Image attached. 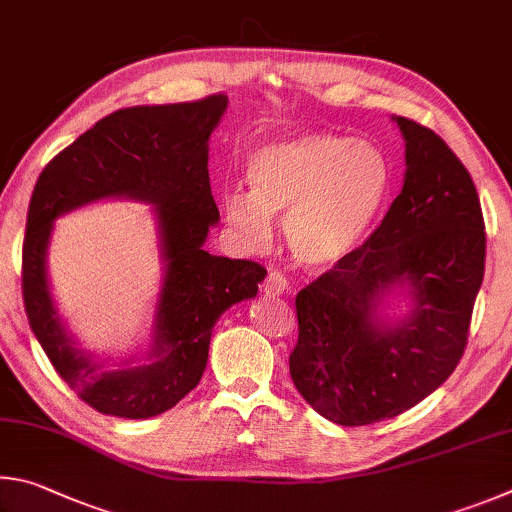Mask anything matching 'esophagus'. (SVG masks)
I'll use <instances>...</instances> for the list:
<instances>
[{"label": "esophagus", "mask_w": 512, "mask_h": 512, "mask_svg": "<svg viewBox=\"0 0 512 512\" xmlns=\"http://www.w3.org/2000/svg\"><path fill=\"white\" fill-rule=\"evenodd\" d=\"M288 290V279L281 272H270L267 274V279L263 283V292L267 297H281V294Z\"/></svg>", "instance_id": "34e87169"}]
</instances>
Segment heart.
<instances>
[{
	"mask_svg": "<svg viewBox=\"0 0 512 512\" xmlns=\"http://www.w3.org/2000/svg\"><path fill=\"white\" fill-rule=\"evenodd\" d=\"M251 191L229 188L224 215L249 247L272 238V218L294 261L326 270L346 261L369 236L389 200L393 170L369 141L306 132L263 148L249 164Z\"/></svg>",
	"mask_w": 512,
	"mask_h": 512,
	"instance_id": "1",
	"label": "heart"
}]
</instances>
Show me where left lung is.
<instances>
[{
  "label": "left lung",
  "mask_w": 512,
  "mask_h": 512,
  "mask_svg": "<svg viewBox=\"0 0 512 512\" xmlns=\"http://www.w3.org/2000/svg\"><path fill=\"white\" fill-rule=\"evenodd\" d=\"M405 184L369 240L297 294L290 375L308 405L344 427L418 405L454 373L483 281L486 231L477 188L425 125L393 116ZM396 291L412 308L391 320Z\"/></svg>",
  "instance_id": "left-lung-1"
}]
</instances>
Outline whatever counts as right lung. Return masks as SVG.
I'll return each instance as SVG.
<instances>
[{
    "label": "right lung",
    "mask_w": 512,
    "mask_h": 512,
    "mask_svg": "<svg viewBox=\"0 0 512 512\" xmlns=\"http://www.w3.org/2000/svg\"><path fill=\"white\" fill-rule=\"evenodd\" d=\"M229 98L116 110L53 157L35 182L22 249V294L33 335L76 396L105 416L152 418L200 382L215 321L254 299L267 272L254 261L204 251L218 224L209 182V137ZM107 196L156 206L165 279L146 354L98 363L57 315L46 274L52 222Z\"/></svg>",
    "instance_id": "obj_1"
}]
</instances>
